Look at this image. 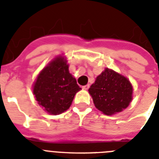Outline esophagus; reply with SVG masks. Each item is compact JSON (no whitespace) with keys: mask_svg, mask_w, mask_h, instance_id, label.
<instances>
[{"mask_svg":"<svg viewBox=\"0 0 159 159\" xmlns=\"http://www.w3.org/2000/svg\"><path fill=\"white\" fill-rule=\"evenodd\" d=\"M89 87H90V85H89V84H87V85H86V86H82V88H83L84 90H88Z\"/></svg>","mask_w":159,"mask_h":159,"instance_id":"obj_1","label":"esophagus"}]
</instances>
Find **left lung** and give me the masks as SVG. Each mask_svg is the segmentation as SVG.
Returning a JSON list of instances; mask_svg holds the SVG:
<instances>
[{
    "label": "left lung",
    "mask_w": 159,
    "mask_h": 159,
    "mask_svg": "<svg viewBox=\"0 0 159 159\" xmlns=\"http://www.w3.org/2000/svg\"><path fill=\"white\" fill-rule=\"evenodd\" d=\"M89 93L99 110L112 115L127 108L132 99V86L127 78L106 68L89 88Z\"/></svg>",
    "instance_id": "obj_1"
}]
</instances>
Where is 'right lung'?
Listing matches in <instances>:
<instances>
[{
	"label": "right lung",
	"instance_id": "obj_1",
	"mask_svg": "<svg viewBox=\"0 0 159 159\" xmlns=\"http://www.w3.org/2000/svg\"><path fill=\"white\" fill-rule=\"evenodd\" d=\"M81 88L68 72L64 58L54 59L41 72L33 86L36 100L50 114H60L69 109L74 95Z\"/></svg>",
	"mask_w": 159,
	"mask_h": 159
}]
</instances>
